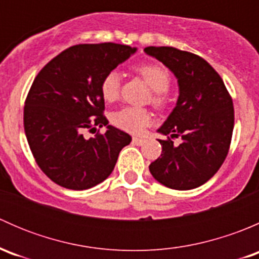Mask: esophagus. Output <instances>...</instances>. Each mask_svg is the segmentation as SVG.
<instances>
[{"mask_svg":"<svg viewBox=\"0 0 259 259\" xmlns=\"http://www.w3.org/2000/svg\"><path fill=\"white\" fill-rule=\"evenodd\" d=\"M133 143H134V144H137V145H142L143 143H144V139H143V138L134 137V138H133Z\"/></svg>","mask_w":259,"mask_h":259,"instance_id":"1","label":"esophagus"}]
</instances>
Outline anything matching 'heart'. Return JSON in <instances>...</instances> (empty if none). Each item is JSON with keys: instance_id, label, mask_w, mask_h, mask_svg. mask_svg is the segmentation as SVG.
Wrapping results in <instances>:
<instances>
[{"instance_id": "1", "label": "heart", "mask_w": 259, "mask_h": 259, "mask_svg": "<svg viewBox=\"0 0 259 259\" xmlns=\"http://www.w3.org/2000/svg\"><path fill=\"white\" fill-rule=\"evenodd\" d=\"M140 76L150 86L151 103L156 108H163L166 104L165 91L170 86V76L164 67L154 64L140 65L137 67ZM121 89V76L117 71H110L104 76L100 85L101 96L108 103L116 101L120 96ZM111 121L116 127L133 134H139L151 121L148 110L133 106H125L111 115Z\"/></svg>"}]
</instances>
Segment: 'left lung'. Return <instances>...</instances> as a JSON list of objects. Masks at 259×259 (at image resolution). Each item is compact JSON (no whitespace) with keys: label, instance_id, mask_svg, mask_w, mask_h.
Here are the masks:
<instances>
[{"label":"left lung","instance_id":"1","mask_svg":"<svg viewBox=\"0 0 259 259\" xmlns=\"http://www.w3.org/2000/svg\"><path fill=\"white\" fill-rule=\"evenodd\" d=\"M144 51L163 62L178 80L177 105L158 133L182 138L179 145L170 138L159 140L161 155L149 170L171 189H194L218 171L228 154L233 101L218 72L198 55L168 46H149Z\"/></svg>","mask_w":259,"mask_h":259}]
</instances>
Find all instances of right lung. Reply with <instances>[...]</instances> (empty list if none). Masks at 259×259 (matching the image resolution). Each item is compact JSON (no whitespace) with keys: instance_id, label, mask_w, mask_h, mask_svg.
<instances>
[{"instance_id":"1","label":"right lung","mask_w":259,"mask_h":259,"mask_svg":"<svg viewBox=\"0 0 259 259\" xmlns=\"http://www.w3.org/2000/svg\"><path fill=\"white\" fill-rule=\"evenodd\" d=\"M137 48L85 44L66 49L33 80L23 109L26 138L41 170L56 184L83 190L104 182L132 137L108 125L100 85ZM107 126L105 135L84 138L86 130Z\"/></svg>"}]
</instances>
